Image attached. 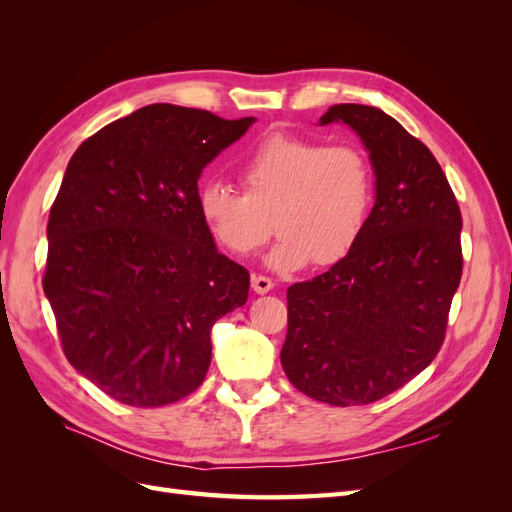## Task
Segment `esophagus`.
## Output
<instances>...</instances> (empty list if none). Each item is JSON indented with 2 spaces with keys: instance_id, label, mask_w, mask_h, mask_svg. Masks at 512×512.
<instances>
[{
  "instance_id": "34e87169",
  "label": "esophagus",
  "mask_w": 512,
  "mask_h": 512,
  "mask_svg": "<svg viewBox=\"0 0 512 512\" xmlns=\"http://www.w3.org/2000/svg\"><path fill=\"white\" fill-rule=\"evenodd\" d=\"M252 288L258 294H267L269 290L275 288V282L271 280V277H267V275H254L252 277Z\"/></svg>"
}]
</instances>
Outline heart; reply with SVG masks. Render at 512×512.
Returning a JSON list of instances; mask_svg holds the SVG:
<instances>
[{
	"mask_svg": "<svg viewBox=\"0 0 512 512\" xmlns=\"http://www.w3.org/2000/svg\"><path fill=\"white\" fill-rule=\"evenodd\" d=\"M239 183L243 194L220 181L200 185V222L232 256L254 254L275 228L280 239L267 262L277 271L301 269L309 260L335 265L363 235L374 205V173L359 147L284 132L265 136L247 153Z\"/></svg>",
	"mask_w": 512,
	"mask_h": 512,
	"instance_id": "1",
	"label": "heart"
}]
</instances>
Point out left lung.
<instances>
[{"label": "left lung", "mask_w": 512, "mask_h": 512, "mask_svg": "<svg viewBox=\"0 0 512 512\" xmlns=\"http://www.w3.org/2000/svg\"><path fill=\"white\" fill-rule=\"evenodd\" d=\"M376 173V203L352 250L292 284L282 367L294 389L331 406L395 393L436 359L461 282V211L433 153L376 106L335 104Z\"/></svg>", "instance_id": "left-lung-1"}]
</instances>
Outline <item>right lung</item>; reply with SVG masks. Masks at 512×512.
I'll use <instances>...</instances> for the list:
<instances>
[{
	"label": "right lung",
	"mask_w": 512,
	"mask_h": 512,
	"mask_svg": "<svg viewBox=\"0 0 512 512\" xmlns=\"http://www.w3.org/2000/svg\"><path fill=\"white\" fill-rule=\"evenodd\" d=\"M254 117L151 104L74 151L51 207L42 288L70 365L108 397L158 408L211 363V327L245 305L250 273L218 252L198 177Z\"/></svg>",
	"instance_id": "right-lung-1"
}]
</instances>
